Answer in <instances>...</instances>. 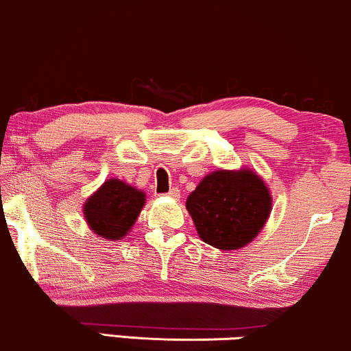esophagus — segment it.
I'll return each instance as SVG.
<instances>
[{
    "label": "esophagus",
    "mask_w": 351,
    "mask_h": 351,
    "mask_svg": "<svg viewBox=\"0 0 351 351\" xmlns=\"http://www.w3.org/2000/svg\"><path fill=\"white\" fill-rule=\"evenodd\" d=\"M167 196L171 197V199H178V197H180V189L178 188H171L170 191H168Z\"/></svg>",
    "instance_id": "esophagus-1"
}]
</instances>
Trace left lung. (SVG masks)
<instances>
[{
  "label": "left lung",
  "instance_id": "8db88e82",
  "mask_svg": "<svg viewBox=\"0 0 351 351\" xmlns=\"http://www.w3.org/2000/svg\"><path fill=\"white\" fill-rule=\"evenodd\" d=\"M271 204L268 184L250 168L210 171L186 199L197 235L222 252L253 242L268 221Z\"/></svg>",
  "mask_w": 351,
  "mask_h": 351
}]
</instances>
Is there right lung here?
<instances>
[{"label": "right lung", "mask_w": 351, "mask_h": 351, "mask_svg": "<svg viewBox=\"0 0 351 351\" xmlns=\"http://www.w3.org/2000/svg\"><path fill=\"white\" fill-rule=\"evenodd\" d=\"M145 193L125 181L109 178L84 201L83 216L101 239L117 242L129 234L145 206Z\"/></svg>", "instance_id": "1"}]
</instances>
